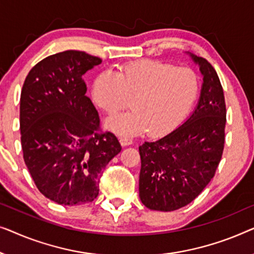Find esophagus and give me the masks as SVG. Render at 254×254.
Wrapping results in <instances>:
<instances>
[{
	"label": "esophagus",
	"mask_w": 254,
	"mask_h": 254,
	"mask_svg": "<svg viewBox=\"0 0 254 254\" xmlns=\"http://www.w3.org/2000/svg\"><path fill=\"white\" fill-rule=\"evenodd\" d=\"M120 142H121V145H122V146H128V145H131L132 142H133V140H132V139L128 138V137H121Z\"/></svg>",
	"instance_id": "obj_1"
}]
</instances>
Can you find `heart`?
Listing matches in <instances>:
<instances>
[{
  "label": "heart",
  "mask_w": 254,
  "mask_h": 254,
  "mask_svg": "<svg viewBox=\"0 0 254 254\" xmlns=\"http://www.w3.org/2000/svg\"><path fill=\"white\" fill-rule=\"evenodd\" d=\"M200 92L198 74L159 61H137L117 73L105 71L95 78L92 98L95 105L114 115L132 99L133 110L114 116L107 127L119 134L168 133L193 108Z\"/></svg>",
  "instance_id": "1"
}]
</instances>
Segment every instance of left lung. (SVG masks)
Listing matches in <instances>:
<instances>
[{
  "label": "left lung",
  "instance_id": "1",
  "mask_svg": "<svg viewBox=\"0 0 254 254\" xmlns=\"http://www.w3.org/2000/svg\"><path fill=\"white\" fill-rule=\"evenodd\" d=\"M190 56L203 76L194 112L169 134L139 146V197L153 210L171 212L193 201L222 158L227 121L222 85L208 61Z\"/></svg>",
  "mask_w": 254,
  "mask_h": 254
}]
</instances>
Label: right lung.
<instances>
[{"label":"right lung","instance_id":"add662e5","mask_svg":"<svg viewBox=\"0 0 254 254\" xmlns=\"http://www.w3.org/2000/svg\"><path fill=\"white\" fill-rule=\"evenodd\" d=\"M102 62L79 51L51 55L32 67L20 94L24 161L38 190L60 205L91 202L102 171L121 152L86 96L83 76Z\"/></svg>","mask_w":254,"mask_h":254}]
</instances>
